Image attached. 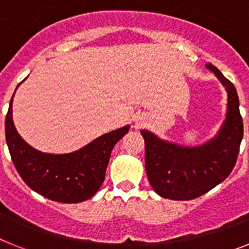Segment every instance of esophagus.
Wrapping results in <instances>:
<instances>
[{"label": "esophagus", "mask_w": 249, "mask_h": 249, "mask_svg": "<svg viewBox=\"0 0 249 249\" xmlns=\"http://www.w3.org/2000/svg\"><path fill=\"white\" fill-rule=\"evenodd\" d=\"M137 124H138V122H137Z\"/></svg>", "instance_id": "34e87169"}]
</instances>
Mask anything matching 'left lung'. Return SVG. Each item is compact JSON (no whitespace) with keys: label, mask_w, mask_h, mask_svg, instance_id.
Masks as SVG:
<instances>
[{"label":"left lung","mask_w":249,"mask_h":249,"mask_svg":"<svg viewBox=\"0 0 249 249\" xmlns=\"http://www.w3.org/2000/svg\"><path fill=\"white\" fill-rule=\"evenodd\" d=\"M207 70L214 73L227 92L226 118L211 140L197 146H184L162 140L153 132L142 129L146 148V172L158 196L175 201H188L204 195L232 172L243 137L236 87L211 63Z\"/></svg>","instance_id":"1"}]
</instances>
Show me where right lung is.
Masks as SVG:
<instances>
[{"mask_svg": "<svg viewBox=\"0 0 249 249\" xmlns=\"http://www.w3.org/2000/svg\"><path fill=\"white\" fill-rule=\"evenodd\" d=\"M13 96L4 132L12 162L25 183L38 195L61 203H80L93 197L105 181L112 149L129 131V124L71 153H45L30 146L17 132L12 120Z\"/></svg>", "mask_w": 249, "mask_h": 249, "instance_id": "1", "label": "right lung"}]
</instances>
